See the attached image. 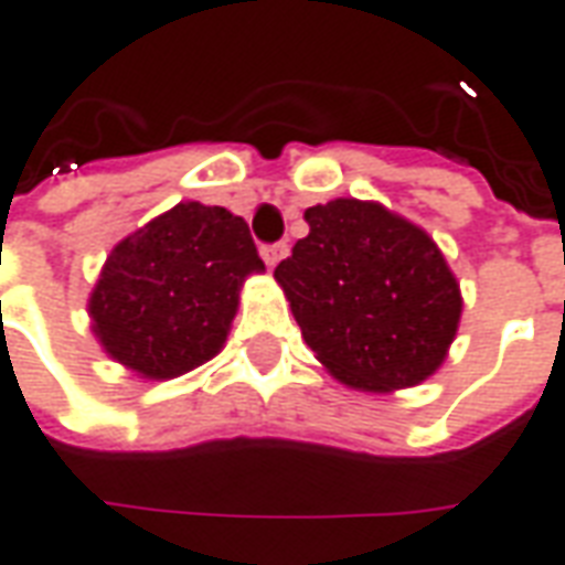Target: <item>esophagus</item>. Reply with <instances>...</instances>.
I'll list each match as a JSON object with an SVG mask.
<instances>
[{
	"mask_svg": "<svg viewBox=\"0 0 565 565\" xmlns=\"http://www.w3.org/2000/svg\"><path fill=\"white\" fill-rule=\"evenodd\" d=\"M289 255V245L286 243H270V245H260V258L267 267H276L279 260Z\"/></svg>",
	"mask_w": 565,
	"mask_h": 565,
	"instance_id": "esophagus-1",
	"label": "esophagus"
}]
</instances>
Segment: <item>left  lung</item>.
I'll use <instances>...</instances> for the list:
<instances>
[{
    "instance_id": "8db88e82",
    "label": "left lung",
    "mask_w": 565,
    "mask_h": 565,
    "mask_svg": "<svg viewBox=\"0 0 565 565\" xmlns=\"http://www.w3.org/2000/svg\"><path fill=\"white\" fill-rule=\"evenodd\" d=\"M305 221L310 233L274 276L307 348L360 391L430 379L461 320V291L437 243L379 202L332 200Z\"/></svg>"
}]
</instances>
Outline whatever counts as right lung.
Returning <instances> with one entry per match:
<instances>
[{
  "mask_svg": "<svg viewBox=\"0 0 565 565\" xmlns=\"http://www.w3.org/2000/svg\"><path fill=\"white\" fill-rule=\"evenodd\" d=\"M264 260L243 217L178 202L110 252L88 298L100 348L141 379H178L224 348Z\"/></svg>",
  "mask_w": 565,
  "mask_h": 565,
  "instance_id": "add662e5",
  "label": "right lung"
}]
</instances>
